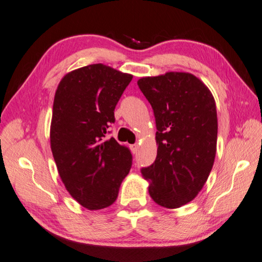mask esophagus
Returning a JSON list of instances; mask_svg holds the SVG:
<instances>
[{
	"mask_svg": "<svg viewBox=\"0 0 262 262\" xmlns=\"http://www.w3.org/2000/svg\"><path fill=\"white\" fill-rule=\"evenodd\" d=\"M130 149H132V153H133V154H136V153H138L139 146H138V144H132Z\"/></svg>",
	"mask_w": 262,
	"mask_h": 262,
	"instance_id": "1",
	"label": "esophagus"
}]
</instances>
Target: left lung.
I'll list each match as a JSON object with an SVG mask.
<instances>
[{"instance_id":"left-lung-1","label":"left lung","mask_w":262,"mask_h":262,"mask_svg":"<svg viewBox=\"0 0 262 262\" xmlns=\"http://www.w3.org/2000/svg\"><path fill=\"white\" fill-rule=\"evenodd\" d=\"M140 91L153 108L158 155L141 169L149 195L166 208L196 196L209 177L216 153L217 116L212 93L189 73L142 77Z\"/></svg>"}]
</instances>
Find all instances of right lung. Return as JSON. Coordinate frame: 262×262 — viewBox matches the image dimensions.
Masks as SVG:
<instances>
[{
	"mask_svg": "<svg viewBox=\"0 0 262 262\" xmlns=\"http://www.w3.org/2000/svg\"><path fill=\"white\" fill-rule=\"evenodd\" d=\"M133 75L102 63L68 73L53 104L50 147L69 194L87 209L114 204L129 173V148L107 139L114 111Z\"/></svg>",
	"mask_w": 262,
	"mask_h": 262,
	"instance_id": "right-lung-1",
	"label": "right lung"
}]
</instances>
